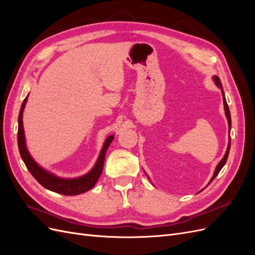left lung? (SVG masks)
Wrapping results in <instances>:
<instances>
[{"label":"left lung","mask_w":255,"mask_h":255,"mask_svg":"<svg viewBox=\"0 0 255 255\" xmlns=\"http://www.w3.org/2000/svg\"><path fill=\"white\" fill-rule=\"evenodd\" d=\"M213 80H214V82H215V84H216V86H217L218 88H220V90H221V94H222V99H223V105H225V113H226V117H227V119H228V123H229V134H230V130H231V114H230V110H229V106H228V103H227V100H226V97H225V91H223V88H222V85H221V82H220V80H219V78L218 76H213ZM230 146H231V137L229 136V143H228V148H227V151H226V154H225V156L222 157V159L219 161V164L217 165V167H216V169H215V172H214V174H213V176H212V179H211V181H210V183L215 179L216 176L218 175V173L220 172V170L222 169V167L226 165V163H227V159H228V156H229V152H230ZM144 174L148 176V174H146L145 172H144ZM148 179L150 180V177L148 176ZM208 183V184H210Z\"/></svg>","instance_id":"obj_1"}]
</instances>
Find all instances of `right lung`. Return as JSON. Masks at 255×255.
<instances>
[{
  "label": "right lung",
  "mask_w": 255,
  "mask_h": 255,
  "mask_svg": "<svg viewBox=\"0 0 255 255\" xmlns=\"http://www.w3.org/2000/svg\"><path fill=\"white\" fill-rule=\"evenodd\" d=\"M27 97L23 101L20 113H19V118H18V146H19V152L22 160L24 161L26 168L30 172L37 182L44 188H47L51 191L57 192L60 195L65 196H76L83 194V192H86L90 190L92 187L95 186L96 183L98 182L99 177L101 176V173L103 171V165H104V159L106 155V151L109 149L110 144L112 143L115 135H110L106 138L101 151L98 156V159L96 161L95 166L90 169L86 174L82 176L73 177V179H66V177H60L56 174H54L48 170H45L43 167H41L37 161L30 155L25 141V135H24V128H23V111L25 109V104L27 102Z\"/></svg>",
  "instance_id": "obj_1"
}]
</instances>
